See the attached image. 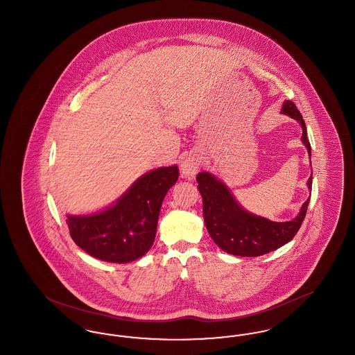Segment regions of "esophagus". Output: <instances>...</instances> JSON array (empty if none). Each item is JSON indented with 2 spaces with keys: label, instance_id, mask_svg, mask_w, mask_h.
Returning a JSON list of instances; mask_svg holds the SVG:
<instances>
[{
  "label": "esophagus",
  "instance_id": "obj_1",
  "mask_svg": "<svg viewBox=\"0 0 355 355\" xmlns=\"http://www.w3.org/2000/svg\"><path fill=\"white\" fill-rule=\"evenodd\" d=\"M198 168H200V158L194 154H189L187 157L182 159V162L180 165L181 175L184 178H190L197 173Z\"/></svg>",
  "mask_w": 355,
  "mask_h": 355
}]
</instances>
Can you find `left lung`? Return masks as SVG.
I'll use <instances>...</instances> for the list:
<instances>
[{"mask_svg":"<svg viewBox=\"0 0 355 355\" xmlns=\"http://www.w3.org/2000/svg\"><path fill=\"white\" fill-rule=\"evenodd\" d=\"M281 113L300 122L302 126L301 139L311 158V146L307 139L306 125L294 102H284ZM311 178L313 174L307 180L310 193ZM197 182L202 196L203 220L209 234L223 252L238 257H259L274 252L291 241L304 222L310 201V198L304 201L295 218L286 222H274L245 210L236 202L227 186L211 173H198Z\"/></svg>","mask_w":355,"mask_h":355,"instance_id":"obj_1","label":"left lung"}]
</instances>
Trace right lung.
<instances>
[{"label":"right lung","instance_id":"right-lung-1","mask_svg":"<svg viewBox=\"0 0 355 355\" xmlns=\"http://www.w3.org/2000/svg\"><path fill=\"white\" fill-rule=\"evenodd\" d=\"M178 174L177 165L150 170L113 205L92 214H68L70 236L105 262L128 263L144 257L152 248L161 206Z\"/></svg>","mask_w":355,"mask_h":355}]
</instances>
